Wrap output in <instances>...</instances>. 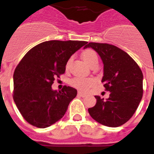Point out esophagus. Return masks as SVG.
Listing matches in <instances>:
<instances>
[{
  "label": "esophagus",
  "mask_w": 154,
  "mask_h": 154,
  "mask_svg": "<svg viewBox=\"0 0 154 154\" xmlns=\"http://www.w3.org/2000/svg\"><path fill=\"white\" fill-rule=\"evenodd\" d=\"M77 94H78V96H81V97H86V96H87L86 94H84V93H82V92H81V91H79Z\"/></svg>",
  "instance_id": "obj_1"
}]
</instances>
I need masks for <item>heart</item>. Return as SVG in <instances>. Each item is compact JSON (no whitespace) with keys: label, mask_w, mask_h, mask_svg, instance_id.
I'll return each instance as SVG.
<instances>
[{"label":"heart","mask_w":154,"mask_h":154,"mask_svg":"<svg viewBox=\"0 0 154 154\" xmlns=\"http://www.w3.org/2000/svg\"><path fill=\"white\" fill-rule=\"evenodd\" d=\"M83 60L89 65L91 66L94 63H97L98 57L94 50L91 49H88L83 52L81 54ZM68 65V63H67ZM95 83V81L91 77H75L69 81V84L77 89L86 91L91 86H93Z\"/></svg>","instance_id":"1"}]
</instances>
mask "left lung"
<instances>
[{
    "mask_svg": "<svg viewBox=\"0 0 154 154\" xmlns=\"http://www.w3.org/2000/svg\"><path fill=\"white\" fill-rule=\"evenodd\" d=\"M104 63L101 82L105 91L110 92L104 100L95 96L96 105L88 109L90 116L97 122L109 127L125 124L133 116L143 97V73L136 61L116 45L89 42Z\"/></svg>",
    "mask_w": 154,
    "mask_h": 154,
    "instance_id": "1",
    "label": "left lung"
}]
</instances>
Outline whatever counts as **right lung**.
<instances>
[{"instance_id":"right-lung-1","label":"right lung","mask_w":154,"mask_h":154,"mask_svg":"<svg viewBox=\"0 0 154 154\" xmlns=\"http://www.w3.org/2000/svg\"><path fill=\"white\" fill-rule=\"evenodd\" d=\"M87 43L46 41L32 48L21 59L14 72L13 99L29 124L46 128L65 115L69 102L77 96V90L63 86L57 91L51 86L55 79L65 73L69 57Z\"/></svg>"}]
</instances>
